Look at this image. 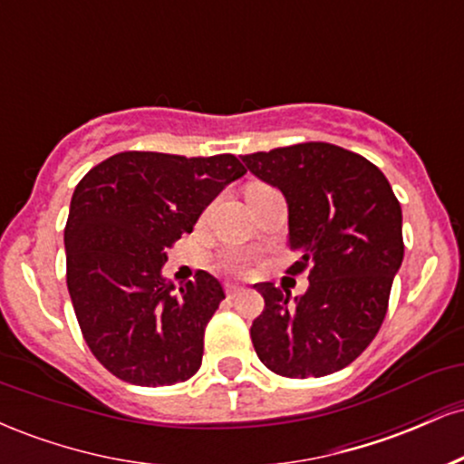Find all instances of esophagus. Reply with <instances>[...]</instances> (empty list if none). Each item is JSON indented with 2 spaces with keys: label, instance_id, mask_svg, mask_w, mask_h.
Wrapping results in <instances>:
<instances>
[{
  "label": "esophagus",
  "instance_id": "34e87169",
  "mask_svg": "<svg viewBox=\"0 0 464 464\" xmlns=\"http://www.w3.org/2000/svg\"><path fill=\"white\" fill-rule=\"evenodd\" d=\"M225 290H227V296H228V299H236V296L242 295V292H244V287H242V285H233V284H227Z\"/></svg>",
  "mask_w": 464,
  "mask_h": 464
}]
</instances>
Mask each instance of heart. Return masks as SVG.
Wrapping results in <instances>:
<instances>
[{"instance_id": "heart-1", "label": "heart", "mask_w": 464, "mask_h": 464, "mask_svg": "<svg viewBox=\"0 0 464 464\" xmlns=\"http://www.w3.org/2000/svg\"><path fill=\"white\" fill-rule=\"evenodd\" d=\"M253 188H262V185L255 183L250 185L248 189ZM220 266L225 270H228V273H244V270H246V257H244L239 250H225V253L220 255Z\"/></svg>"}]
</instances>
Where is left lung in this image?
I'll use <instances>...</instances> for the list:
<instances>
[{
  "label": "left lung",
  "mask_w": 464,
  "mask_h": 464,
  "mask_svg": "<svg viewBox=\"0 0 464 464\" xmlns=\"http://www.w3.org/2000/svg\"><path fill=\"white\" fill-rule=\"evenodd\" d=\"M255 177L284 191L290 275L310 270L290 299L257 284L264 312L250 327L259 360L281 377H323L349 366L384 323L403 259L401 205L377 165L324 141L244 154Z\"/></svg>",
  "instance_id": "1"
}]
</instances>
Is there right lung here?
<instances>
[{"instance_id":"add662e5","label":"right lung","mask_w":464,"mask_h":464,"mask_svg":"<svg viewBox=\"0 0 464 464\" xmlns=\"http://www.w3.org/2000/svg\"><path fill=\"white\" fill-rule=\"evenodd\" d=\"M246 172L233 154L120 152L76 185L65 225L67 290L95 360L137 386L188 382L202 364L205 327L222 284L205 270L174 292L168 248Z\"/></svg>"}]
</instances>
